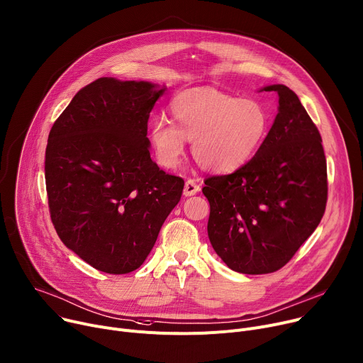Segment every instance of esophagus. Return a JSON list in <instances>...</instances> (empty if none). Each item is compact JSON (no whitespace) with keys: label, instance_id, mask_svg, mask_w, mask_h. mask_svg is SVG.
I'll return each mask as SVG.
<instances>
[{"label":"esophagus","instance_id":"esophagus-1","mask_svg":"<svg viewBox=\"0 0 363 363\" xmlns=\"http://www.w3.org/2000/svg\"><path fill=\"white\" fill-rule=\"evenodd\" d=\"M199 190H201V186H199L196 182H194V180L189 179V180L186 182V184H184L183 194H184V196H193V194H196Z\"/></svg>","mask_w":363,"mask_h":363}]
</instances>
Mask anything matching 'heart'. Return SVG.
I'll return each mask as SVG.
<instances>
[{
    "instance_id": "obj_1",
    "label": "heart",
    "mask_w": 363,
    "mask_h": 363,
    "mask_svg": "<svg viewBox=\"0 0 363 363\" xmlns=\"http://www.w3.org/2000/svg\"><path fill=\"white\" fill-rule=\"evenodd\" d=\"M170 111L176 125L158 118L150 130L157 161L167 170L177 167L189 139L203 170L234 173L257 154L270 128L267 111L257 101L212 87L182 91L172 100Z\"/></svg>"
}]
</instances>
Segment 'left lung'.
I'll use <instances>...</instances> for the list:
<instances>
[{
	"label": "left lung",
	"instance_id": "8db88e82",
	"mask_svg": "<svg viewBox=\"0 0 363 363\" xmlns=\"http://www.w3.org/2000/svg\"><path fill=\"white\" fill-rule=\"evenodd\" d=\"M262 148L242 169L205 180L209 241L230 269L245 274L284 267L318 227L327 203L321 135L284 84Z\"/></svg>",
	"mask_w": 363,
	"mask_h": 363
}]
</instances>
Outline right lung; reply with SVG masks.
Returning <instances> with one entry per match:
<instances>
[{
	"mask_svg": "<svg viewBox=\"0 0 363 363\" xmlns=\"http://www.w3.org/2000/svg\"><path fill=\"white\" fill-rule=\"evenodd\" d=\"M165 87L103 77L55 121L45 179L61 241L100 272L125 274L148 257L184 180L151 160L148 119Z\"/></svg>",
	"mask_w": 363,
	"mask_h": 363,
	"instance_id": "obj_1",
	"label": "right lung"
}]
</instances>
